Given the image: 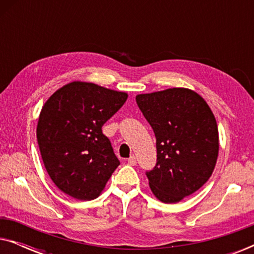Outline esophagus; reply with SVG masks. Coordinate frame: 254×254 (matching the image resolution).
<instances>
[{
    "mask_svg": "<svg viewBox=\"0 0 254 254\" xmlns=\"http://www.w3.org/2000/svg\"><path fill=\"white\" fill-rule=\"evenodd\" d=\"M128 164L136 165V157H135V156H130V157L128 158Z\"/></svg>",
    "mask_w": 254,
    "mask_h": 254,
    "instance_id": "34e87169",
    "label": "esophagus"
}]
</instances>
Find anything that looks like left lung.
<instances>
[{"instance_id":"left-lung-1","label":"left lung","mask_w":254,"mask_h":254,"mask_svg":"<svg viewBox=\"0 0 254 254\" xmlns=\"http://www.w3.org/2000/svg\"><path fill=\"white\" fill-rule=\"evenodd\" d=\"M154 130L157 163L148 177L164 203L182 201L210 178L218 156V129L210 107L193 90L172 88L136 96Z\"/></svg>"}]
</instances>
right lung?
<instances>
[{
    "label": "right lung",
    "mask_w": 254,
    "mask_h": 254,
    "mask_svg": "<svg viewBox=\"0 0 254 254\" xmlns=\"http://www.w3.org/2000/svg\"><path fill=\"white\" fill-rule=\"evenodd\" d=\"M126 92L74 81L57 90L41 109L37 138L51 179L71 197L100 195L120 162L103 125L127 100Z\"/></svg>",
    "instance_id": "obj_1"
}]
</instances>
